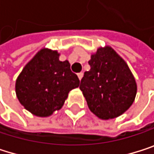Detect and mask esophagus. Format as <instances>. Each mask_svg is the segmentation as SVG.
<instances>
[{"label": "esophagus", "mask_w": 154, "mask_h": 154, "mask_svg": "<svg viewBox=\"0 0 154 154\" xmlns=\"http://www.w3.org/2000/svg\"><path fill=\"white\" fill-rule=\"evenodd\" d=\"M78 76H79V80H81V79H82V78H83V73H82V72L79 73V74H78Z\"/></svg>", "instance_id": "obj_1"}]
</instances>
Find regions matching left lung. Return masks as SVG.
Instances as JSON below:
<instances>
[{
	"label": "left lung",
	"mask_w": 154,
	"mask_h": 154,
	"mask_svg": "<svg viewBox=\"0 0 154 154\" xmlns=\"http://www.w3.org/2000/svg\"><path fill=\"white\" fill-rule=\"evenodd\" d=\"M79 88L92 113L101 119L124 114L134 103L137 87L127 64L110 47L100 48L88 61Z\"/></svg>",
	"instance_id": "obj_1"
}]
</instances>
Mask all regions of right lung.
Segmentation results:
<instances>
[{"label": "right lung", "instance_id": "1", "mask_svg": "<svg viewBox=\"0 0 154 154\" xmlns=\"http://www.w3.org/2000/svg\"><path fill=\"white\" fill-rule=\"evenodd\" d=\"M59 54L41 49L25 66L16 80L20 103L37 116H48L64 105L69 91L79 86L78 75L67 60L60 61Z\"/></svg>", "mask_w": 154, "mask_h": 154}]
</instances>
